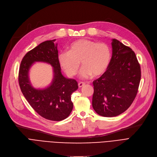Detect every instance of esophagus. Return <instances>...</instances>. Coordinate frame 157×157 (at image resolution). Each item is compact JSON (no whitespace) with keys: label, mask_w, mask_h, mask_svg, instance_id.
<instances>
[{"label":"esophagus","mask_w":157,"mask_h":157,"mask_svg":"<svg viewBox=\"0 0 157 157\" xmlns=\"http://www.w3.org/2000/svg\"><path fill=\"white\" fill-rule=\"evenodd\" d=\"M84 85H85V83H83V82H79V83H78V86H79V88L83 87Z\"/></svg>","instance_id":"obj_1"}]
</instances>
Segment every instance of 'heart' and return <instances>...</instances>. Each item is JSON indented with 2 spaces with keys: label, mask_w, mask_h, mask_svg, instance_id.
<instances>
[{
  "label": "heart",
  "mask_w": 157,
  "mask_h": 157,
  "mask_svg": "<svg viewBox=\"0 0 157 157\" xmlns=\"http://www.w3.org/2000/svg\"><path fill=\"white\" fill-rule=\"evenodd\" d=\"M68 52H62L58 55V61L69 77L75 76L81 65L83 66L79 76L87 79L102 74L109 64L111 53L109 46L104 43L81 39L69 46Z\"/></svg>",
  "instance_id": "b5f03b06"
}]
</instances>
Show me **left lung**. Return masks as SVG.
<instances>
[{
  "instance_id": "1",
  "label": "left lung",
  "mask_w": 157,
  "mask_h": 157,
  "mask_svg": "<svg viewBox=\"0 0 157 157\" xmlns=\"http://www.w3.org/2000/svg\"><path fill=\"white\" fill-rule=\"evenodd\" d=\"M112 57L106 71L93 82L92 106L104 117L125 112L133 102L141 80V67L135 53L117 39H112Z\"/></svg>"
}]
</instances>
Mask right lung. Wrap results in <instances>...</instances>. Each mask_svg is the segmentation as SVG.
<instances>
[{"label":"right lung","instance_id":"right-lung-1","mask_svg":"<svg viewBox=\"0 0 157 157\" xmlns=\"http://www.w3.org/2000/svg\"><path fill=\"white\" fill-rule=\"evenodd\" d=\"M55 40L44 41L24 56L19 69L18 81L24 97L40 116L49 120L61 121L67 118L72 110L71 95L78 85L75 79L62 75ZM37 61L50 64L53 67L52 83L43 89L33 87L28 77L30 67Z\"/></svg>","mask_w":157,"mask_h":157}]
</instances>
